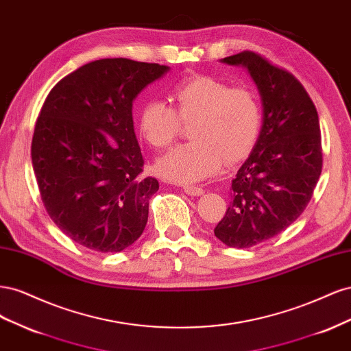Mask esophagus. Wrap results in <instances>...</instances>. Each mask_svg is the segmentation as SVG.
Wrapping results in <instances>:
<instances>
[{
    "mask_svg": "<svg viewBox=\"0 0 351 351\" xmlns=\"http://www.w3.org/2000/svg\"><path fill=\"white\" fill-rule=\"evenodd\" d=\"M183 190H184V193H187V195H190V196H200V195H204V189L202 187H197V186H184L183 187Z\"/></svg>",
    "mask_w": 351,
    "mask_h": 351,
    "instance_id": "obj_1",
    "label": "esophagus"
}]
</instances>
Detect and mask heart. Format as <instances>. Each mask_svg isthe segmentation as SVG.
I'll return each mask as SVG.
<instances>
[{"instance_id":"heart-1","label":"heart","mask_w":351,"mask_h":351,"mask_svg":"<svg viewBox=\"0 0 351 351\" xmlns=\"http://www.w3.org/2000/svg\"><path fill=\"white\" fill-rule=\"evenodd\" d=\"M173 107L162 101L146 102L137 114V132L154 149H164L192 124V142L180 145L155 164L159 177L174 183H196L221 168L246 158L262 129L258 95L247 88L195 76L180 82L169 93Z\"/></svg>"}]
</instances>
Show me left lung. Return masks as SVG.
<instances>
[{"instance_id":"obj_1","label":"left lung","mask_w":351,"mask_h":351,"mask_svg":"<svg viewBox=\"0 0 351 351\" xmlns=\"http://www.w3.org/2000/svg\"><path fill=\"white\" fill-rule=\"evenodd\" d=\"M243 66L261 93L259 139L231 182V202L214 232L247 249L280 234L302 215L322 171L319 119L303 84L253 51L221 60Z\"/></svg>"}]
</instances>
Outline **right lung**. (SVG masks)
<instances>
[{"mask_svg": "<svg viewBox=\"0 0 351 351\" xmlns=\"http://www.w3.org/2000/svg\"><path fill=\"white\" fill-rule=\"evenodd\" d=\"M169 70L104 58L61 79L47 97L32 139V165L51 219L86 249L115 253L142 236L154 177L133 125V101Z\"/></svg>", "mask_w": 351, "mask_h": 351, "instance_id": "obj_1", "label": "right lung"}]
</instances>
